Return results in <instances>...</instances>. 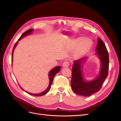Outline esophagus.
Masks as SVG:
<instances>
[{
    "instance_id": "obj_1",
    "label": "esophagus",
    "mask_w": 121,
    "mask_h": 121,
    "mask_svg": "<svg viewBox=\"0 0 121 121\" xmlns=\"http://www.w3.org/2000/svg\"><path fill=\"white\" fill-rule=\"evenodd\" d=\"M69 66V63L68 61H65L63 64V68H68Z\"/></svg>"
}]
</instances>
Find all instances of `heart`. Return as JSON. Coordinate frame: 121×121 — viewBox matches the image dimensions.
<instances>
[{
	"label": "heart",
	"instance_id": "heart-1",
	"mask_svg": "<svg viewBox=\"0 0 121 121\" xmlns=\"http://www.w3.org/2000/svg\"><path fill=\"white\" fill-rule=\"evenodd\" d=\"M92 45V42L89 39L79 37L73 39L71 42L72 48L75 47L73 56L76 58L81 57L88 52Z\"/></svg>",
	"mask_w": 121,
	"mask_h": 121
}]
</instances>
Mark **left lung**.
Here are the masks:
<instances>
[{
	"label": "left lung",
	"instance_id": "obj_1",
	"mask_svg": "<svg viewBox=\"0 0 121 121\" xmlns=\"http://www.w3.org/2000/svg\"><path fill=\"white\" fill-rule=\"evenodd\" d=\"M96 52L94 54L100 60V68L96 77L87 81L84 78L83 65L88 58L84 57L73 62L71 87L74 92L83 96H89L100 89L102 84L108 77L109 56L106 46L102 40L98 38Z\"/></svg>",
	"mask_w": 121,
	"mask_h": 121
}]
</instances>
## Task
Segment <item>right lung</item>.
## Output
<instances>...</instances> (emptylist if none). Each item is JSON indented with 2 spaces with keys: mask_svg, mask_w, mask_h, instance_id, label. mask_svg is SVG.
I'll return each instance as SVG.
<instances>
[{
  "mask_svg": "<svg viewBox=\"0 0 121 121\" xmlns=\"http://www.w3.org/2000/svg\"><path fill=\"white\" fill-rule=\"evenodd\" d=\"M34 29H29V30H27V31H26L25 32H24V33L21 35V36L20 37V38L19 39V40H17V41L15 45H14V47H13V52H12V64H13V52H14V49H15L16 47L17 46V44H18V42H19V41H20V40H21L22 39L23 37H26V36H28L29 35H31L32 34V33L33 32V31ZM60 68H61V67L60 66H57V67H55L53 69H52L51 70L49 71V74H48V77L49 78V85H48V87H47V88L46 89V90H45V91H43V92H41V93H37V94H34V93H31L30 92H27V91H25L24 89H23L22 88L21 86V88L23 90L26 91V92H27L28 93H29V94L31 95H34V96H42V95H44L46 94L47 92H48V91H49L50 89V87H51V86H52V82H53V79H54V77L55 75H56V74L57 73H58L60 72ZM20 86V85H19Z\"/></svg>",
  "mask_w": 121,
  "mask_h": 121,
  "instance_id": "obj_1",
  "label": "right lung"
}]
</instances>
